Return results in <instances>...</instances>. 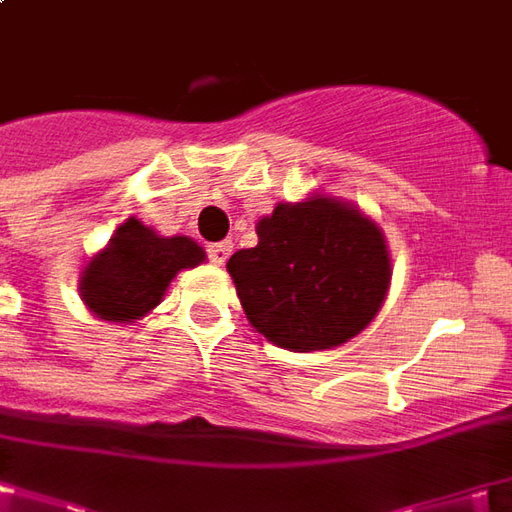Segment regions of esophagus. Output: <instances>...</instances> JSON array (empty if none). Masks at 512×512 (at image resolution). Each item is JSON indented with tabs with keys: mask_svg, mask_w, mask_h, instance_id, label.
<instances>
[{
	"mask_svg": "<svg viewBox=\"0 0 512 512\" xmlns=\"http://www.w3.org/2000/svg\"><path fill=\"white\" fill-rule=\"evenodd\" d=\"M230 252H233V246L227 244V241L208 246V257H211V263H216V266H224V263H227V257H230Z\"/></svg>",
	"mask_w": 512,
	"mask_h": 512,
	"instance_id": "34e87169",
	"label": "esophagus"
}]
</instances>
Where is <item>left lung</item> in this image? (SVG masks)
<instances>
[{
  "instance_id": "8db88e82",
  "label": "left lung",
  "mask_w": 512,
  "mask_h": 512,
  "mask_svg": "<svg viewBox=\"0 0 512 512\" xmlns=\"http://www.w3.org/2000/svg\"><path fill=\"white\" fill-rule=\"evenodd\" d=\"M257 246L230 257L246 318L288 351L348 343L376 318L389 255L376 224L345 202H282L257 224Z\"/></svg>"
}]
</instances>
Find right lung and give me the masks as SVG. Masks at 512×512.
Instances as JSON below:
<instances>
[{
	"label": "right lung",
	"instance_id": "obj_1",
	"mask_svg": "<svg viewBox=\"0 0 512 512\" xmlns=\"http://www.w3.org/2000/svg\"><path fill=\"white\" fill-rule=\"evenodd\" d=\"M205 260L202 246L186 235L161 238L128 219L82 277V299L104 321L134 323L156 307L180 268Z\"/></svg>",
	"mask_w": 512,
	"mask_h": 512
}]
</instances>
